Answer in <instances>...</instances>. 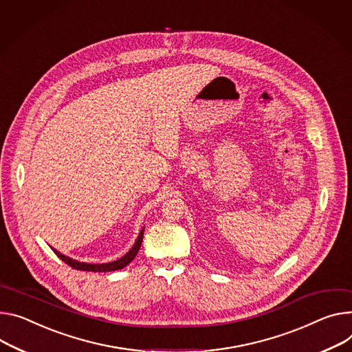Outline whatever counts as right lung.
I'll return each mask as SVG.
<instances>
[{"mask_svg": "<svg viewBox=\"0 0 352 352\" xmlns=\"http://www.w3.org/2000/svg\"><path fill=\"white\" fill-rule=\"evenodd\" d=\"M142 236H144V230L141 231L137 242H135V245L131 248V251L124 255L121 259L118 261H114V262H110V263H101V265H97V263H85V262H77V261H73L65 255H62L60 252H58L56 250L55 254L65 262L67 263L70 267L73 269H77V270H90V272H113V270H118V269H122L124 266H126L128 263H131V261L137 256L140 248H141V244H142Z\"/></svg>", "mask_w": 352, "mask_h": 352, "instance_id": "obj_1", "label": "right lung"}]
</instances>
